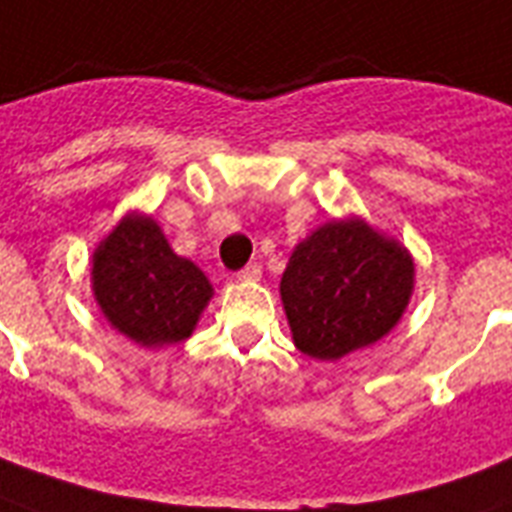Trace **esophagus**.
I'll list each match as a JSON object with an SVG mask.
<instances>
[{
    "mask_svg": "<svg viewBox=\"0 0 512 512\" xmlns=\"http://www.w3.org/2000/svg\"><path fill=\"white\" fill-rule=\"evenodd\" d=\"M260 276H263V268H260L257 263H249L247 268H241V271L236 273V279H239V282H257Z\"/></svg>",
    "mask_w": 512,
    "mask_h": 512,
    "instance_id": "34e87169",
    "label": "esophagus"
}]
</instances>
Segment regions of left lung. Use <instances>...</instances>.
I'll use <instances>...</instances> for the list:
<instances>
[{"mask_svg": "<svg viewBox=\"0 0 512 512\" xmlns=\"http://www.w3.org/2000/svg\"><path fill=\"white\" fill-rule=\"evenodd\" d=\"M279 290L295 346L314 360H341L400 322L413 260L360 217L333 220L295 247Z\"/></svg>", "mask_w": 512, "mask_h": 512, "instance_id": "obj_1", "label": "left lung"}]
</instances>
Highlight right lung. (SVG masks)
I'll list each match as a JSON object with an SVG mask.
<instances>
[{"instance_id": "1", "label": "right lung", "mask_w": 512, "mask_h": 512, "mask_svg": "<svg viewBox=\"0 0 512 512\" xmlns=\"http://www.w3.org/2000/svg\"><path fill=\"white\" fill-rule=\"evenodd\" d=\"M93 295L115 330L158 349L190 338L212 284L147 214H126L93 252Z\"/></svg>"}]
</instances>
